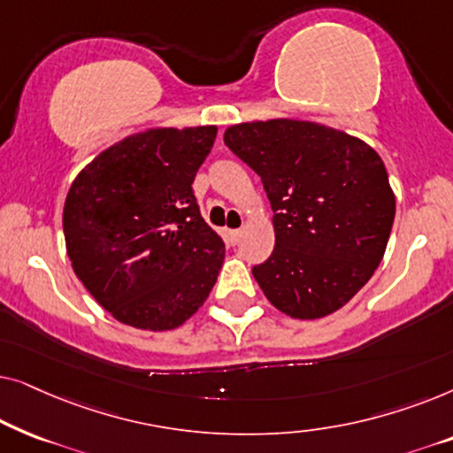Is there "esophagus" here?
Here are the masks:
<instances>
[{
	"label": "esophagus",
	"instance_id": "34e87169",
	"mask_svg": "<svg viewBox=\"0 0 453 453\" xmlns=\"http://www.w3.org/2000/svg\"><path fill=\"white\" fill-rule=\"evenodd\" d=\"M239 237H241L239 228H234V231H226V239H228V243H231V245H237Z\"/></svg>",
	"mask_w": 453,
	"mask_h": 453
}]
</instances>
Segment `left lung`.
<instances>
[{"instance_id":"8db88e82","label":"left lung","mask_w":453,"mask_h":453,"mask_svg":"<svg viewBox=\"0 0 453 453\" xmlns=\"http://www.w3.org/2000/svg\"><path fill=\"white\" fill-rule=\"evenodd\" d=\"M225 144L262 177L276 245L253 268L278 311L319 319L344 307L386 253L395 216L388 171L373 148L299 119L226 127Z\"/></svg>"}]
</instances>
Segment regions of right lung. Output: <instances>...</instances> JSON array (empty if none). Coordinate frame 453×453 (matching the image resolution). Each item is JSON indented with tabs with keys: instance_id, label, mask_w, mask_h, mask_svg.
Here are the masks:
<instances>
[{
	"instance_id": "add662e5",
	"label": "right lung",
	"mask_w": 453,
	"mask_h": 453,
	"mask_svg": "<svg viewBox=\"0 0 453 453\" xmlns=\"http://www.w3.org/2000/svg\"><path fill=\"white\" fill-rule=\"evenodd\" d=\"M214 138L216 126L146 129L73 179L64 206L67 257L121 324L175 330L208 299L225 243L202 219L191 183Z\"/></svg>"
}]
</instances>
